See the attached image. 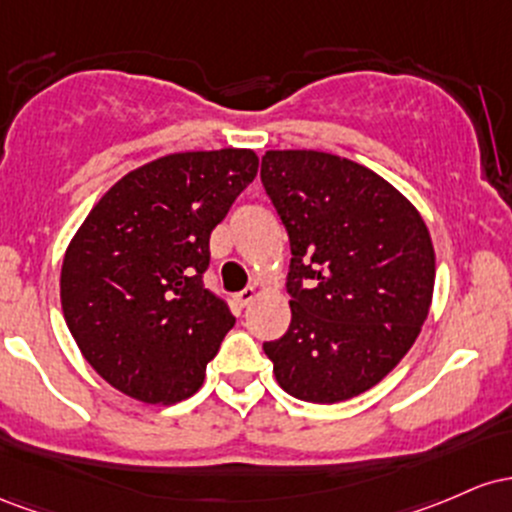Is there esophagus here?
<instances>
[{
	"label": "esophagus",
	"instance_id": "34e87169",
	"mask_svg": "<svg viewBox=\"0 0 512 512\" xmlns=\"http://www.w3.org/2000/svg\"><path fill=\"white\" fill-rule=\"evenodd\" d=\"M254 300H256V287H254V285L244 287V290H241V292H237V295H234V302H237L239 307H246V304L254 302Z\"/></svg>",
	"mask_w": 512,
	"mask_h": 512
}]
</instances>
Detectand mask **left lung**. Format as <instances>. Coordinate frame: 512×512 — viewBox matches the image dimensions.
<instances>
[{
    "label": "left lung",
    "instance_id": "obj_1",
    "mask_svg": "<svg viewBox=\"0 0 512 512\" xmlns=\"http://www.w3.org/2000/svg\"><path fill=\"white\" fill-rule=\"evenodd\" d=\"M261 181L290 237V329L263 343L275 380L312 404L353 399L409 353L428 317L435 251L418 210L350 159L271 149Z\"/></svg>",
    "mask_w": 512,
    "mask_h": 512
}]
</instances>
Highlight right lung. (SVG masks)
I'll return each mask as SVG.
<instances>
[{"instance_id":"obj_1","label":"right lung","mask_w":512,"mask_h":512,"mask_svg":"<svg viewBox=\"0 0 512 512\" xmlns=\"http://www.w3.org/2000/svg\"><path fill=\"white\" fill-rule=\"evenodd\" d=\"M251 149L179 152L130 171L67 246L60 300L86 363L118 392L176 404L234 326L203 285L210 234L256 179Z\"/></svg>"}]
</instances>
